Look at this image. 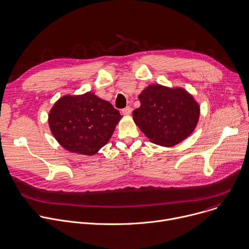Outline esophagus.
I'll use <instances>...</instances> for the list:
<instances>
[{"label":"esophagus","mask_w":249,"mask_h":249,"mask_svg":"<svg viewBox=\"0 0 249 249\" xmlns=\"http://www.w3.org/2000/svg\"><path fill=\"white\" fill-rule=\"evenodd\" d=\"M123 114L124 115H125V116H129L130 114H131V112H132V109L129 107V106H127V107H125L124 109H123Z\"/></svg>","instance_id":"34e87169"}]
</instances>
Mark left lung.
Wrapping results in <instances>:
<instances>
[{
	"mask_svg": "<svg viewBox=\"0 0 249 249\" xmlns=\"http://www.w3.org/2000/svg\"><path fill=\"white\" fill-rule=\"evenodd\" d=\"M138 99L141 105L133 111V121L157 145L170 147L179 143L192 133L199 119V105L182 88L152 84Z\"/></svg>",
	"mask_w": 249,
	"mask_h": 249,
	"instance_id": "8db88e82",
	"label": "left lung"
}]
</instances>
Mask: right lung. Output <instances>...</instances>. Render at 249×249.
<instances>
[{"mask_svg":"<svg viewBox=\"0 0 249 249\" xmlns=\"http://www.w3.org/2000/svg\"><path fill=\"white\" fill-rule=\"evenodd\" d=\"M122 116L111 103L92 92L66 95L49 114V126L70 152L94 155L107 144Z\"/></svg>","mask_w":249,"mask_h":249,"instance_id":"right-lung-1","label":"right lung"}]
</instances>
